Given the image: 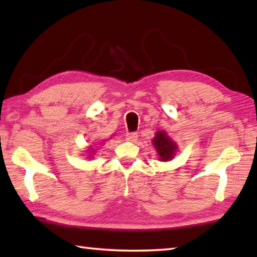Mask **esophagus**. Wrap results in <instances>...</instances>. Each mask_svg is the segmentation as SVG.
Wrapping results in <instances>:
<instances>
[{"mask_svg": "<svg viewBox=\"0 0 257 257\" xmlns=\"http://www.w3.org/2000/svg\"><path fill=\"white\" fill-rule=\"evenodd\" d=\"M138 139V134L137 133H129L127 134V141L135 143Z\"/></svg>", "mask_w": 257, "mask_h": 257, "instance_id": "34e87169", "label": "esophagus"}]
</instances>
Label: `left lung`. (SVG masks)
Segmentation results:
<instances>
[{"label":"left lung","instance_id":"left-lung-1","mask_svg":"<svg viewBox=\"0 0 257 257\" xmlns=\"http://www.w3.org/2000/svg\"><path fill=\"white\" fill-rule=\"evenodd\" d=\"M152 144L158 152L159 161H163V162L171 161L178 152L177 143L169 136L165 130H158L155 133L154 138L152 139Z\"/></svg>","mask_w":257,"mask_h":257}]
</instances>
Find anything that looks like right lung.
<instances>
[{
  "instance_id": "add662e5",
  "label": "right lung",
  "mask_w": 257,
  "mask_h": 257,
  "mask_svg": "<svg viewBox=\"0 0 257 257\" xmlns=\"http://www.w3.org/2000/svg\"><path fill=\"white\" fill-rule=\"evenodd\" d=\"M93 150H94V147H92V146L88 147V150H87V153L90 154V155L94 154V152H95V151H93ZM88 158H89V156H88ZM92 158H93V156H92Z\"/></svg>"
}]
</instances>
